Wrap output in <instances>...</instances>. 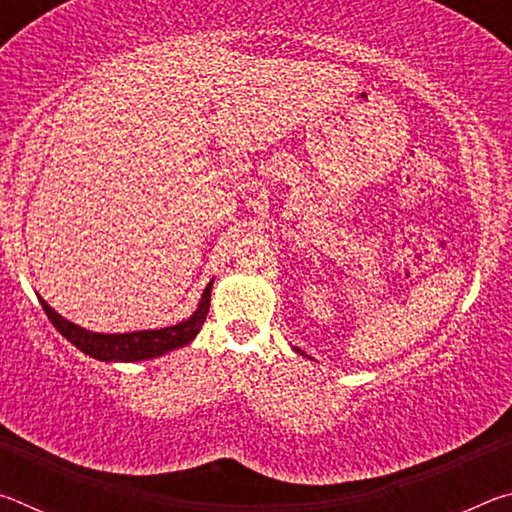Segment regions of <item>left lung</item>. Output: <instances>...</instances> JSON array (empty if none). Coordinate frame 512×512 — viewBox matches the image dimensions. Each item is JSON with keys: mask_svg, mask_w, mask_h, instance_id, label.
<instances>
[{"mask_svg": "<svg viewBox=\"0 0 512 512\" xmlns=\"http://www.w3.org/2000/svg\"><path fill=\"white\" fill-rule=\"evenodd\" d=\"M296 352H300V350H298V348H296Z\"/></svg>", "mask_w": 512, "mask_h": 512, "instance_id": "1", "label": "left lung"}]
</instances>
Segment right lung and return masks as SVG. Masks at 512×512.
Listing matches in <instances>:
<instances>
[{
    "mask_svg": "<svg viewBox=\"0 0 512 512\" xmlns=\"http://www.w3.org/2000/svg\"><path fill=\"white\" fill-rule=\"evenodd\" d=\"M212 284H207L201 300H198V307L192 316L183 323L171 325V327H160V329H137V332H124V334H101V332H90L81 325L72 323L58 314V311L51 309L45 300L40 298V305L45 309L51 323L58 329L60 334L65 336L69 343H74L81 352L90 354L92 359L99 361H121V363H133V361H144L153 357H162L171 350L185 348V345L196 339V334L201 332V327L207 318V311H210V296H212Z\"/></svg>",
    "mask_w": 512,
    "mask_h": 512,
    "instance_id": "obj_1",
    "label": "right lung"
}]
</instances>
